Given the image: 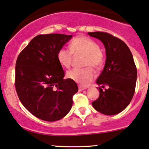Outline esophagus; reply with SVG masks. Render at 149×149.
<instances>
[{"instance_id": "obj_1", "label": "esophagus", "mask_w": 149, "mask_h": 149, "mask_svg": "<svg viewBox=\"0 0 149 149\" xmlns=\"http://www.w3.org/2000/svg\"><path fill=\"white\" fill-rule=\"evenodd\" d=\"M85 89H86V87H84V86H79V91H84V90H85Z\"/></svg>"}]
</instances>
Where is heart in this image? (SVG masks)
I'll return each mask as SVG.
<instances>
[{
    "instance_id": "1",
    "label": "heart",
    "mask_w": 149,
    "mask_h": 149,
    "mask_svg": "<svg viewBox=\"0 0 149 149\" xmlns=\"http://www.w3.org/2000/svg\"><path fill=\"white\" fill-rule=\"evenodd\" d=\"M70 49L62 47L58 50L56 58L62 67L68 68L73 60V54H84L85 68H74L67 72V77L81 86H88L95 77V70H100L104 63V57L98 43L87 36L76 37L70 43Z\"/></svg>"
}]
</instances>
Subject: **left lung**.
Listing matches in <instances>:
<instances>
[{
	"mask_svg": "<svg viewBox=\"0 0 149 149\" xmlns=\"http://www.w3.org/2000/svg\"><path fill=\"white\" fill-rule=\"evenodd\" d=\"M88 34L102 41L106 52L105 66L97 79L100 96L92 105L104 115H116L127 107L135 93L137 68L133 55L124 41L109 33Z\"/></svg>",
	"mask_w": 149,
	"mask_h": 149,
	"instance_id": "left-lung-1",
	"label": "left lung"
}]
</instances>
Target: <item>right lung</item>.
I'll list each match as a JSON object with an SVG mask.
<instances>
[{
  "mask_svg": "<svg viewBox=\"0 0 149 149\" xmlns=\"http://www.w3.org/2000/svg\"><path fill=\"white\" fill-rule=\"evenodd\" d=\"M72 35L41 34L31 40L18 54L15 67V88L24 107L47 122L65 117L70 111L76 82L63 79L65 72L56 54Z\"/></svg>",
  "mask_w": 149,
  "mask_h": 149,
  "instance_id": "add662e5",
  "label": "right lung"
}]
</instances>
